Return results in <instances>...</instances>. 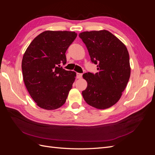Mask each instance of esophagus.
I'll return each mask as SVG.
<instances>
[{
	"label": "esophagus",
	"mask_w": 155,
	"mask_h": 155,
	"mask_svg": "<svg viewBox=\"0 0 155 155\" xmlns=\"http://www.w3.org/2000/svg\"><path fill=\"white\" fill-rule=\"evenodd\" d=\"M82 76H83V74L81 73H77L76 74V78L78 79H80L82 78Z\"/></svg>",
	"instance_id": "34e87169"
}]
</instances>
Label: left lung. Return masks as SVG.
Returning a JSON list of instances; mask_svg holds the SVG:
<instances>
[{"mask_svg":"<svg viewBox=\"0 0 155 155\" xmlns=\"http://www.w3.org/2000/svg\"><path fill=\"white\" fill-rule=\"evenodd\" d=\"M79 37L86 45L98 72L85 73L87 87L82 92L87 104L105 109L118 101L130 75L129 55L125 45L109 31H84Z\"/></svg>","mask_w":155,"mask_h":155,"instance_id":"left-lung-1","label":"left lung"}]
</instances>
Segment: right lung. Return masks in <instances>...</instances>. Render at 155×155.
<instances>
[{
	"label": "right lung",
	"mask_w": 155,
	"mask_h": 155,
	"mask_svg": "<svg viewBox=\"0 0 155 155\" xmlns=\"http://www.w3.org/2000/svg\"><path fill=\"white\" fill-rule=\"evenodd\" d=\"M68 31H45L31 41L23 55L25 86L37 105L46 110L61 107L66 101L76 74L63 68L65 53L76 38Z\"/></svg>",
	"instance_id": "obj_1"
}]
</instances>
